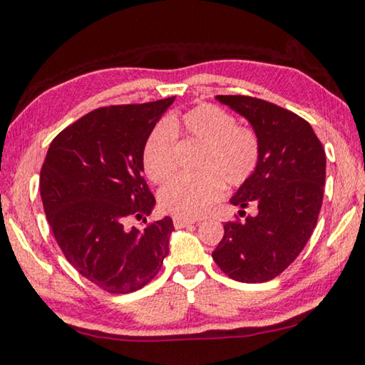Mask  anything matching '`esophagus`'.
I'll return each instance as SVG.
<instances>
[{"instance_id": "34e87169", "label": "esophagus", "mask_w": 365, "mask_h": 365, "mask_svg": "<svg viewBox=\"0 0 365 365\" xmlns=\"http://www.w3.org/2000/svg\"><path fill=\"white\" fill-rule=\"evenodd\" d=\"M196 222L195 220H187V218H178V217H174V227L178 230V228H185V227H190V225H195Z\"/></svg>"}]
</instances>
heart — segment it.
<instances>
[{
  "instance_id": "b5f03b06",
  "label": "heart",
  "mask_w": 365,
  "mask_h": 365,
  "mask_svg": "<svg viewBox=\"0 0 365 365\" xmlns=\"http://www.w3.org/2000/svg\"><path fill=\"white\" fill-rule=\"evenodd\" d=\"M175 130L201 145L195 177L174 178L158 195L161 209L178 218H197L222 195V185L240 187L260 158L257 134L237 125L236 118L210 103L197 105L180 119L161 121L151 130L143 147V168L150 180L165 182L174 174Z\"/></svg>"
}]
</instances>
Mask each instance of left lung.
I'll return each instance as SVG.
<instances>
[{
    "label": "left lung",
    "mask_w": 365,
    "mask_h": 365,
    "mask_svg": "<svg viewBox=\"0 0 365 365\" xmlns=\"http://www.w3.org/2000/svg\"><path fill=\"white\" fill-rule=\"evenodd\" d=\"M257 134L260 158L230 202L255 215L223 225L212 258L231 279L267 282L279 276L313 235L326 183V153L303 118L247 96H217Z\"/></svg>",
    "instance_id": "1"
}]
</instances>
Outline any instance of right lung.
Masks as SVG:
<instances>
[{"label": "right lung", "mask_w": 365, "mask_h": 365, "mask_svg": "<svg viewBox=\"0 0 365 365\" xmlns=\"http://www.w3.org/2000/svg\"><path fill=\"white\" fill-rule=\"evenodd\" d=\"M174 101L91 111L52 140L41 168L43 207L58 247L110 294L147 286L169 254L170 217L145 228L128 220L150 215L156 204L143 178V147Z\"/></svg>", "instance_id": "obj_1"}]
</instances>
